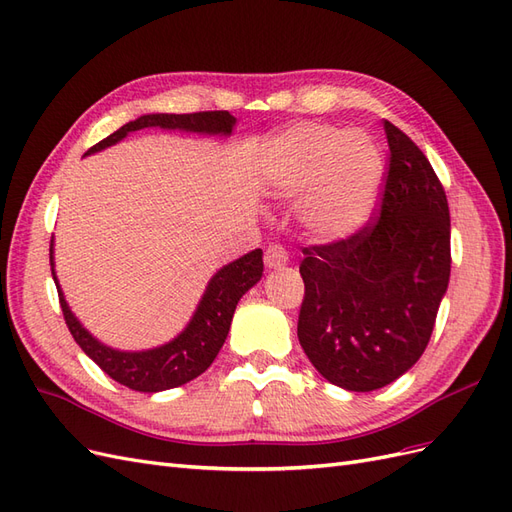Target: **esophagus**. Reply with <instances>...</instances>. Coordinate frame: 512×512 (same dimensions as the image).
Here are the masks:
<instances>
[{
  "instance_id": "34e87169",
  "label": "esophagus",
  "mask_w": 512,
  "mask_h": 512,
  "mask_svg": "<svg viewBox=\"0 0 512 512\" xmlns=\"http://www.w3.org/2000/svg\"><path fill=\"white\" fill-rule=\"evenodd\" d=\"M265 265L267 269H282L288 265V252L282 245H269L265 252Z\"/></svg>"
}]
</instances>
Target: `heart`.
I'll return each instance as SVG.
<instances>
[{
  "instance_id": "heart-1",
  "label": "heart",
  "mask_w": 512,
  "mask_h": 512,
  "mask_svg": "<svg viewBox=\"0 0 512 512\" xmlns=\"http://www.w3.org/2000/svg\"><path fill=\"white\" fill-rule=\"evenodd\" d=\"M262 179L280 196H297L309 235L342 241L359 230L374 209L382 181V156L369 136L339 134L324 123L288 128L265 151Z\"/></svg>"
}]
</instances>
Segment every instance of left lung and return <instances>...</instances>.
I'll return each instance as SVG.
<instances>
[{"label": "left lung", "mask_w": 512, "mask_h": 512, "mask_svg": "<svg viewBox=\"0 0 512 512\" xmlns=\"http://www.w3.org/2000/svg\"><path fill=\"white\" fill-rule=\"evenodd\" d=\"M382 211L356 235L303 250L297 335L322 378L369 393L421 359L451 277V218L425 153L384 121Z\"/></svg>", "instance_id": "left-lung-1"}]
</instances>
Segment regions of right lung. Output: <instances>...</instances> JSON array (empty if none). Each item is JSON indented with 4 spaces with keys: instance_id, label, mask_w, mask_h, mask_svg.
Wrapping results in <instances>:
<instances>
[{
    "instance_id": "1",
    "label": "right lung",
    "mask_w": 512,
    "mask_h": 512,
    "mask_svg": "<svg viewBox=\"0 0 512 512\" xmlns=\"http://www.w3.org/2000/svg\"><path fill=\"white\" fill-rule=\"evenodd\" d=\"M237 119L228 111H207V113H190V115H168V113H151L138 117L126 126H121L104 141L91 147L85 156L102 151L119 141H123L130 132L143 128H164V130H181L196 132L209 136H230ZM51 273L59 292L61 312H64L68 329L74 342L94 361L104 374L111 376L115 382L128 386L132 391L141 393H160L166 389H175L185 382L198 378L213 363L220 348L226 342L230 331L232 316H235L237 303L243 294L256 286L262 277V250H254L237 260L228 262L215 273L205 294L200 297L196 312L192 314L185 329L170 339V342L149 348V350H117L102 344L100 339L91 335L81 320L72 314V309L64 297L57 275H55V256H53V239H51Z\"/></svg>"
}]
</instances>
